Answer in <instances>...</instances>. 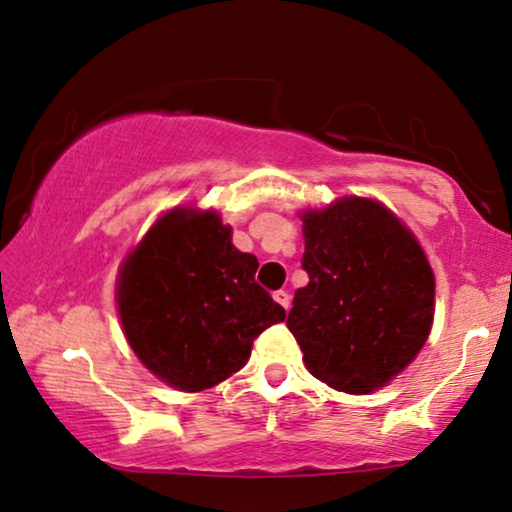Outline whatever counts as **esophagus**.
<instances>
[{"label": "esophagus", "instance_id": "esophagus-1", "mask_svg": "<svg viewBox=\"0 0 512 512\" xmlns=\"http://www.w3.org/2000/svg\"><path fill=\"white\" fill-rule=\"evenodd\" d=\"M272 298H275L277 303L284 307V310H289V305H291V296H289V291H275V293H272Z\"/></svg>", "mask_w": 512, "mask_h": 512}]
</instances>
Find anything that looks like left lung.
<instances>
[{"label": "left lung", "instance_id": "8db88e82", "mask_svg": "<svg viewBox=\"0 0 512 512\" xmlns=\"http://www.w3.org/2000/svg\"><path fill=\"white\" fill-rule=\"evenodd\" d=\"M303 268L286 326L317 380L370 394L419 354L436 279L415 235L387 207L342 198L303 214Z\"/></svg>", "mask_w": 512, "mask_h": 512}]
</instances>
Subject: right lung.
I'll list each match as a JSON object with an SVG mask.
<instances>
[{
  "label": "right lung",
  "instance_id": "obj_1",
  "mask_svg": "<svg viewBox=\"0 0 512 512\" xmlns=\"http://www.w3.org/2000/svg\"><path fill=\"white\" fill-rule=\"evenodd\" d=\"M258 261L230 242L216 212L172 209L139 242L118 277V314L137 359L181 391L237 373L284 307L256 284Z\"/></svg>",
  "mask_w": 512,
  "mask_h": 512
}]
</instances>
